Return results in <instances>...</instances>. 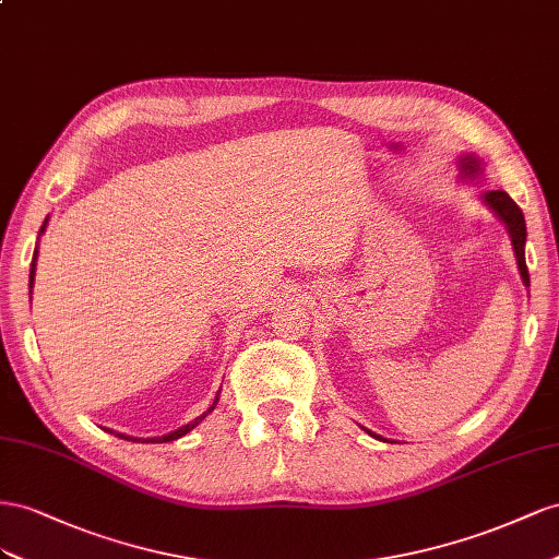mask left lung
Returning <instances> with one entry per match:
<instances>
[{
  "label": "left lung",
  "instance_id": "obj_1",
  "mask_svg": "<svg viewBox=\"0 0 559 559\" xmlns=\"http://www.w3.org/2000/svg\"><path fill=\"white\" fill-rule=\"evenodd\" d=\"M459 180L466 182V185H471V182L473 185L485 182V162H483V158L471 154V152L461 154L459 156ZM477 197H480V201L487 205V209L503 222V227H506V231L510 236V243H513L520 278L530 288V271H527V262H524L527 225H524L522 211L518 209V203L510 199L503 189H483V191H477ZM368 433L374 436L372 430H368ZM374 438H379V436H374Z\"/></svg>",
  "mask_w": 559,
  "mask_h": 559
}]
</instances>
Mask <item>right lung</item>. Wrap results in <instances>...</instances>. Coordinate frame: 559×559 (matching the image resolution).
<instances>
[{
    "mask_svg": "<svg viewBox=\"0 0 559 559\" xmlns=\"http://www.w3.org/2000/svg\"><path fill=\"white\" fill-rule=\"evenodd\" d=\"M46 227H49V217L44 219V225H41V229H39V236L46 231ZM37 258H39V238H37V248H35V254H32V264H29V297H32V288H35V271H37ZM217 401H219V391H217V395H215V401H213V405L205 409L201 417H197L194 421H189V424H185V426H180V428H175V430H170V433H166V436H156V438H131V436H126V433H117V430H109V433H115V436H119V438H123V440H133V442H170V440H178V438H182V436H187L191 428H197L205 417H209V414L215 409V405H217ZM107 430V428H105Z\"/></svg>",
    "mask_w": 559,
    "mask_h": 559,
    "instance_id": "obj_1",
    "label": "right lung"
}]
</instances>
